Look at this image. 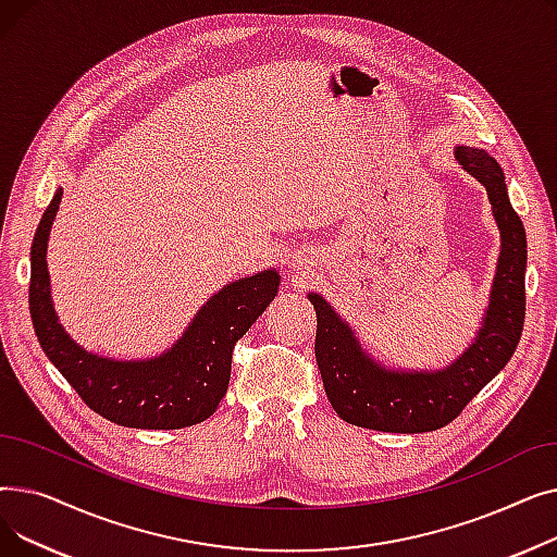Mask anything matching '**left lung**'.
Returning a JSON list of instances; mask_svg holds the SVG:
<instances>
[{
  "label": "left lung",
  "instance_id": "left-lung-1",
  "mask_svg": "<svg viewBox=\"0 0 557 557\" xmlns=\"http://www.w3.org/2000/svg\"><path fill=\"white\" fill-rule=\"evenodd\" d=\"M456 160L487 189L502 255L490 294V307L476 341L451 366L437 372H395L374 363L338 313L320 296L315 309V363L334 411L349 424L388 431L424 433L454 422L483 386L515 355L525 313V230L512 210L506 175L485 151L458 146Z\"/></svg>",
  "mask_w": 557,
  "mask_h": 557
}]
</instances>
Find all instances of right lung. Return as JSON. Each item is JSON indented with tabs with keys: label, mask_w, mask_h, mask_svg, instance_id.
I'll return each instance as SVG.
<instances>
[{
	"label": "right lung",
	"mask_w": 557,
	"mask_h": 557,
	"mask_svg": "<svg viewBox=\"0 0 557 557\" xmlns=\"http://www.w3.org/2000/svg\"><path fill=\"white\" fill-rule=\"evenodd\" d=\"M61 196V189L53 194L32 244L28 311L45 355L78 397L114 424L183 429L208 420L227 391L234 345L275 298L280 275L263 271L221 288L158 359L112 361L90 355L58 325L51 305L47 239Z\"/></svg>",
	"instance_id": "1"
}]
</instances>
